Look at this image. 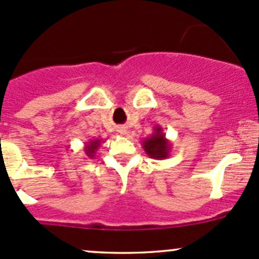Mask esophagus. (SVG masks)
<instances>
[{"instance_id":"1","label":"esophagus","mask_w":259,"mask_h":259,"mask_svg":"<svg viewBox=\"0 0 259 259\" xmlns=\"http://www.w3.org/2000/svg\"><path fill=\"white\" fill-rule=\"evenodd\" d=\"M119 133H120L121 135H125L127 132H126V129H125V127H119Z\"/></svg>"}]
</instances>
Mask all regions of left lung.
Wrapping results in <instances>:
<instances>
[{
	"mask_svg": "<svg viewBox=\"0 0 259 259\" xmlns=\"http://www.w3.org/2000/svg\"><path fill=\"white\" fill-rule=\"evenodd\" d=\"M143 149L147 156L155 160H164L169 157L172 151V144L168 139L166 138V134L163 133L160 125L153 127V133L149 138H146L143 141Z\"/></svg>",
	"mask_w": 259,
	"mask_h": 259,
	"instance_id": "8db88e82",
	"label": "left lung"
}]
</instances>
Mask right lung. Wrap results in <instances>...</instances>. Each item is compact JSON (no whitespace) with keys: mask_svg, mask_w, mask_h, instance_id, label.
Segmentation results:
<instances>
[{"mask_svg":"<svg viewBox=\"0 0 259 259\" xmlns=\"http://www.w3.org/2000/svg\"><path fill=\"white\" fill-rule=\"evenodd\" d=\"M103 143V140L102 139H95V140H90L87 141L86 144H84V147H83V151L86 153V156L88 158H95L96 156V152L98 151V149L101 147V144Z\"/></svg>","mask_w":259,"mask_h":259,"instance_id":"obj_1","label":"right lung"}]
</instances>
